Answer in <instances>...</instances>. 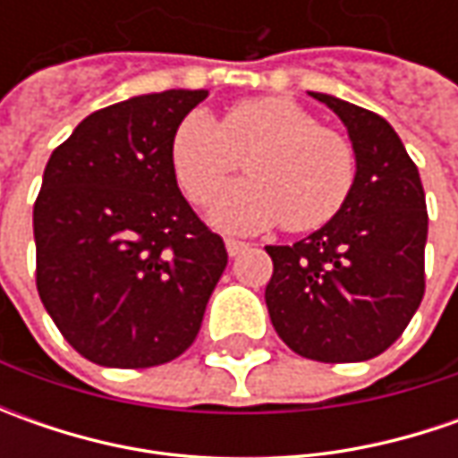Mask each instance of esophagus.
<instances>
[{
  "label": "esophagus",
  "mask_w": 458,
  "mask_h": 458,
  "mask_svg": "<svg viewBox=\"0 0 458 458\" xmlns=\"http://www.w3.org/2000/svg\"><path fill=\"white\" fill-rule=\"evenodd\" d=\"M244 250H250V244H247V242H242V239H232V237L226 239V252H229L232 257L242 255Z\"/></svg>",
  "instance_id": "esophagus-1"
}]
</instances>
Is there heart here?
<instances>
[{"label":"heart","mask_w":458,"mask_h":458,"mask_svg":"<svg viewBox=\"0 0 458 458\" xmlns=\"http://www.w3.org/2000/svg\"><path fill=\"white\" fill-rule=\"evenodd\" d=\"M247 157L250 178L211 206L216 224L239 232L285 221L291 232H316L349 203L360 160L352 140L321 127L318 116L285 97L244 98L216 124L191 112L170 142V163L191 203H208Z\"/></svg>","instance_id":"heart-1"}]
</instances>
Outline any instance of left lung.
I'll return each mask as SVG.
<instances>
[{
  "mask_svg": "<svg viewBox=\"0 0 458 458\" xmlns=\"http://www.w3.org/2000/svg\"><path fill=\"white\" fill-rule=\"evenodd\" d=\"M339 114L360 160L349 203L291 247H265L270 321L295 354L364 361L400 339L426 293L428 211L418 167L375 112L313 94Z\"/></svg>",
  "mask_w": 458,
  "mask_h": 458,
  "instance_id": "8db88e82",
  "label": "left lung"
}]
</instances>
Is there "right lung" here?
<instances>
[{
    "label": "right lung",
    "mask_w": 458,
    "mask_h": 458,
    "mask_svg": "<svg viewBox=\"0 0 458 458\" xmlns=\"http://www.w3.org/2000/svg\"><path fill=\"white\" fill-rule=\"evenodd\" d=\"M208 91L173 89L89 114L58 145L35 199V283L81 357L145 369L181 357L226 267L183 199L170 142Z\"/></svg>",
    "instance_id": "right-lung-1"
}]
</instances>
